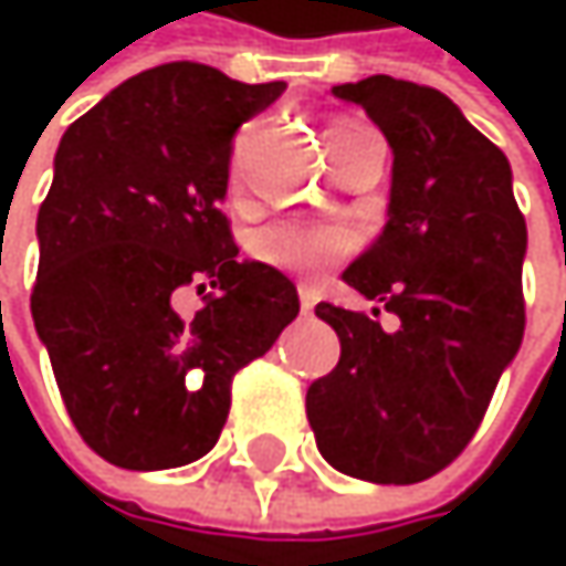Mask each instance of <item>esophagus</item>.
<instances>
[{
    "instance_id": "34e87169",
    "label": "esophagus",
    "mask_w": 566,
    "mask_h": 566,
    "mask_svg": "<svg viewBox=\"0 0 566 566\" xmlns=\"http://www.w3.org/2000/svg\"><path fill=\"white\" fill-rule=\"evenodd\" d=\"M297 297H301V311H304V314H311V311H314V304H317L314 291H311V287H297Z\"/></svg>"
}]
</instances>
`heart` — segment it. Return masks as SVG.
I'll list each match as a JSON object with an SVG mask.
<instances>
[{
	"mask_svg": "<svg viewBox=\"0 0 566 566\" xmlns=\"http://www.w3.org/2000/svg\"><path fill=\"white\" fill-rule=\"evenodd\" d=\"M367 124L337 120L327 127V137L360 130ZM249 252L262 265H272L287 275L317 279L354 252V232L340 222H311V219H272L249 235Z\"/></svg>",
	"mask_w": 566,
	"mask_h": 566,
	"instance_id": "heart-1",
	"label": "heart"
}]
</instances>
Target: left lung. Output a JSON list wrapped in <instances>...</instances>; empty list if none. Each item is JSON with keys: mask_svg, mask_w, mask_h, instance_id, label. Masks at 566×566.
I'll return each mask as SVG.
<instances>
[{"mask_svg": "<svg viewBox=\"0 0 566 566\" xmlns=\"http://www.w3.org/2000/svg\"><path fill=\"white\" fill-rule=\"evenodd\" d=\"M394 147L390 219L344 282L396 314L321 301L337 367L307 390L321 455L344 475L412 485L472 442L524 337V216L509 157L436 87L374 74L337 84Z\"/></svg>", "mask_w": 566, "mask_h": 566, "instance_id": "left-lung-1", "label": "left lung"}]
</instances>
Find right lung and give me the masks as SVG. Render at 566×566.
Returning <instances> with one entry per match:
<instances>
[{
	"mask_svg": "<svg viewBox=\"0 0 566 566\" xmlns=\"http://www.w3.org/2000/svg\"><path fill=\"white\" fill-rule=\"evenodd\" d=\"M282 91L170 61L114 87L57 144L32 317L74 429L111 465L206 455L232 377L297 317L294 284L242 262L219 209L235 130ZM186 286L213 287L189 322L175 311Z\"/></svg>",
	"mask_w": 566,
	"mask_h": 566,
	"instance_id": "add662e5",
	"label": "right lung"
}]
</instances>
